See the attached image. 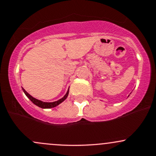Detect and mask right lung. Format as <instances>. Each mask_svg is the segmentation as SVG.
Instances as JSON below:
<instances>
[{
	"label": "right lung",
	"mask_w": 156,
	"mask_h": 156,
	"mask_svg": "<svg viewBox=\"0 0 156 156\" xmlns=\"http://www.w3.org/2000/svg\"><path fill=\"white\" fill-rule=\"evenodd\" d=\"M22 89H23V91L24 92L25 94H26V96L27 97V98H29L30 100L31 101L33 102V103H34L35 105H36L37 106L40 107V108H53V107H56V105H59L60 103H62V102L64 101L65 99L67 98V97H68V93H69V89H68V91H67V93L65 94V96L63 97L62 98L60 99V100H57V101L52 102V103H46V102H42V101H41V100H37V99L33 98V97H32L30 94H29L27 92L25 91L24 88H22Z\"/></svg>",
	"instance_id": "right-lung-1"
}]
</instances>
